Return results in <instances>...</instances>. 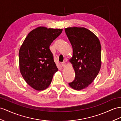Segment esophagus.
<instances>
[{
    "label": "esophagus",
    "instance_id": "1",
    "mask_svg": "<svg viewBox=\"0 0 121 121\" xmlns=\"http://www.w3.org/2000/svg\"><path fill=\"white\" fill-rule=\"evenodd\" d=\"M61 65L63 67H64L66 65V63L65 62H63L61 63Z\"/></svg>",
    "mask_w": 121,
    "mask_h": 121
}]
</instances>
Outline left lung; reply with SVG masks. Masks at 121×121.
I'll return each instance as SVG.
<instances>
[{"instance_id":"1","label":"left lung","mask_w":121,"mask_h":121,"mask_svg":"<svg viewBox=\"0 0 121 121\" xmlns=\"http://www.w3.org/2000/svg\"><path fill=\"white\" fill-rule=\"evenodd\" d=\"M65 31L73 47V57L69 62L75 72V80L69 84L73 89L80 91L91 84L100 70V42L85 27H69Z\"/></svg>"}]
</instances>
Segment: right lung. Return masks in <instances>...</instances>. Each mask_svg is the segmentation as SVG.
<instances>
[{"label": "right lung", "mask_w": 121, "mask_h": 121, "mask_svg": "<svg viewBox=\"0 0 121 121\" xmlns=\"http://www.w3.org/2000/svg\"><path fill=\"white\" fill-rule=\"evenodd\" d=\"M62 30L38 27L28 34L21 46L20 72L27 84L35 90L47 88L58 70L49 46Z\"/></svg>", "instance_id": "right-lung-1"}]
</instances>
